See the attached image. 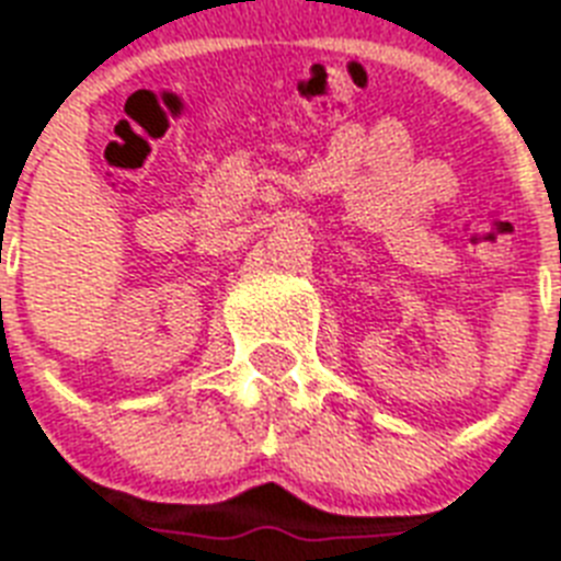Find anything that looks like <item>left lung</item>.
<instances>
[{
  "mask_svg": "<svg viewBox=\"0 0 561 561\" xmlns=\"http://www.w3.org/2000/svg\"><path fill=\"white\" fill-rule=\"evenodd\" d=\"M559 311H561V299H559Z\"/></svg>",
  "mask_w": 561,
  "mask_h": 561,
  "instance_id": "8db88e82",
  "label": "left lung"
}]
</instances>
